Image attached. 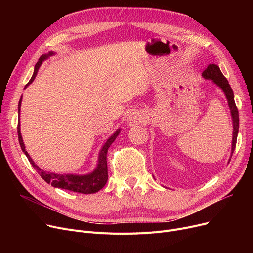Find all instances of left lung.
Here are the masks:
<instances>
[{
    "label": "left lung",
    "mask_w": 253,
    "mask_h": 253,
    "mask_svg": "<svg viewBox=\"0 0 253 253\" xmlns=\"http://www.w3.org/2000/svg\"><path fill=\"white\" fill-rule=\"evenodd\" d=\"M202 76L205 79H210L213 81L219 88L222 89L224 92L225 96H227L229 105H230V110L233 118V126H234V131H233V141H232V155L235 151L236 148V143H237V136H238V131H239V112L236 106L235 100H234V93L233 90L228 82L227 78H225L222 73L220 72L219 68L216 64H209L206 70L202 73Z\"/></svg>",
    "instance_id": "obj_1"
}]
</instances>
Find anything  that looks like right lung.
Listing matches in <instances>:
<instances>
[{
    "instance_id": "right-lung-1",
    "label": "right lung",
    "mask_w": 253,
    "mask_h": 253,
    "mask_svg": "<svg viewBox=\"0 0 253 253\" xmlns=\"http://www.w3.org/2000/svg\"><path fill=\"white\" fill-rule=\"evenodd\" d=\"M52 54H53V52H49V54H45V55H42L41 57H40L39 61L35 65L34 74H33L31 80L29 81V83L25 85V88L28 87L35 80V78L37 76V73H38V70L40 68V65L42 64L43 60L46 59L48 56H50ZM20 103H21V98H20L19 103H18V114L20 112ZM17 133H18V140H19V144H20L22 152L25 154L26 157H28L30 163L37 170L39 175L41 176L47 183H51L52 187L63 189V190H68V191H71V192L81 193V194H94V193L98 192L99 190H101L105 185L106 181H108L109 175H108V163H106V154H108V150L111 147V144L114 142V140L116 139V137L120 133V130L116 131V133L113 134L108 139V141L104 143V145H103L100 153H99L98 164H97L96 169L93 171L92 173L87 174V175L55 174V173H50V172L44 171L41 168H39L35 164V162L32 160V158L30 157L28 152L25 151V147L23 144V140H22L21 133H20L19 122H18V125H17Z\"/></svg>"
}]
</instances>
